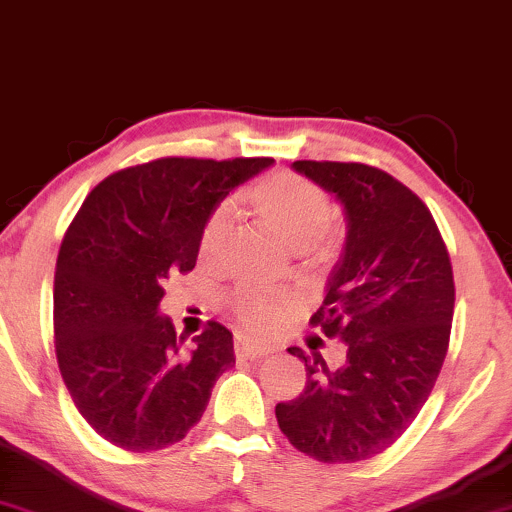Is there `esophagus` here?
I'll use <instances>...</instances> for the list:
<instances>
[{"mask_svg":"<svg viewBox=\"0 0 512 512\" xmlns=\"http://www.w3.org/2000/svg\"><path fill=\"white\" fill-rule=\"evenodd\" d=\"M234 352H237V357L256 359V357H263V354H268L270 352V345H266V342H258L254 338H249V335L237 333V338H234Z\"/></svg>","mask_w":512,"mask_h":512,"instance_id":"obj_1","label":"esophagus"}]
</instances>
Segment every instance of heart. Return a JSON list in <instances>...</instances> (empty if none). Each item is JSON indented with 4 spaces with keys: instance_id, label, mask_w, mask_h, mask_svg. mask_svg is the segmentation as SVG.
Segmentation results:
<instances>
[{
    "instance_id": "b5f03b06",
    "label": "heart",
    "mask_w": 512,
    "mask_h": 512,
    "mask_svg": "<svg viewBox=\"0 0 512 512\" xmlns=\"http://www.w3.org/2000/svg\"><path fill=\"white\" fill-rule=\"evenodd\" d=\"M256 213L273 232H278L287 244L302 246L309 251H328L338 239V230L330 222L333 203L323 186H318L302 174L278 172L263 179L254 194ZM230 210L218 208L210 215L201 234V256L210 261L225 249L230 237ZM237 311L242 321L254 330H266L278 323L290 309V297L278 290H244L237 297Z\"/></svg>"
}]
</instances>
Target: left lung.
Here are the masks:
<instances>
[{
	"label": "left lung",
	"mask_w": 512,
	"mask_h": 512,
	"mask_svg": "<svg viewBox=\"0 0 512 512\" xmlns=\"http://www.w3.org/2000/svg\"><path fill=\"white\" fill-rule=\"evenodd\" d=\"M292 167L347 215L345 251L311 316V326L345 342L347 362L330 371L321 354L290 347L306 386L278 402L275 417L309 458L362 462L393 446L434 390L453 326V266L431 210L388 172L330 160Z\"/></svg>",
	"instance_id": "8db88e82"
}]
</instances>
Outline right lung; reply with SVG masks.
<instances>
[{
    "label": "right lung",
    "mask_w": 512,
    "mask_h": 512,
    "mask_svg": "<svg viewBox=\"0 0 512 512\" xmlns=\"http://www.w3.org/2000/svg\"><path fill=\"white\" fill-rule=\"evenodd\" d=\"M270 162H143L102 179L71 220L54 270V352L76 410L112 446L150 453L182 441L234 366L222 323L208 321L184 350L158 306L165 280L194 270L215 206Z\"/></svg>",
    "instance_id": "right-lung-1"
}]
</instances>
